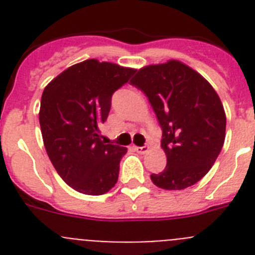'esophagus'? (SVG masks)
I'll list each match as a JSON object with an SVG mask.
<instances>
[{
	"label": "esophagus",
	"mask_w": 255,
	"mask_h": 255,
	"mask_svg": "<svg viewBox=\"0 0 255 255\" xmlns=\"http://www.w3.org/2000/svg\"><path fill=\"white\" fill-rule=\"evenodd\" d=\"M134 150L135 152L140 153V154H144V153H147L148 150H149V148L148 147H134Z\"/></svg>",
	"instance_id": "esophagus-1"
}]
</instances>
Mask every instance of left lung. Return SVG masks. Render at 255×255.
<instances>
[{
  "instance_id": "8db88e82",
  "label": "left lung",
  "mask_w": 255,
  "mask_h": 255,
  "mask_svg": "<svg viewBox=\"0 0 255 255\" xmlns=\"http://www.w3.org/2000/svg\"><path fill=\"white\" fill-rule=\"evenodd\" d=\"M131 84L148 97L162 128L167 164L150 180L164 190L194 185L211 170L225 141L226 114L217 92L177 60L141 67Z\"/></svg>"
}]
</instances>
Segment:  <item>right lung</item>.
<instances>
[{
	"label": "right lung",
	"mask_w": 255,
	"mask_h": 255,
	"mask_svg": "<svg viewBox=\"0 0 255 255\" xmlns=\"http://www.w3.org/2000/svg\"><path fill=\"white\" fill-rule=\"evenodd\" d=\"M135 69L96 58L67 67L44 88L39 124L44 148L67 185L87 195H102L119 179L128 148L106 144L100 126L111 97Z\"/></svg>",
	"instance_id": "obj_1"
}]
</instances>
